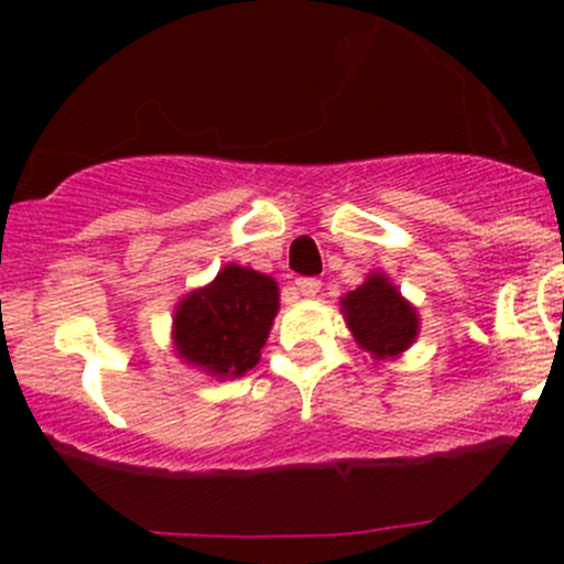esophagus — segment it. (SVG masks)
<instances>
[{
  "mask_svg": "<svg viewBox=\"0 0 564 564\" xmlns=\"http://www.w3.org/2000/svg\"><path fill=\"white\" fill-rule=\"evenodd\" d=\"M294 289H297L303 297H316V294L322 292V281H316V278H297V281H294Z\"/></svg>",
  "mask_w": 564,
  "mask_h": 564,
  "instance_id": "esophagus-1",
  "label": "esophagus"
}]
</instances>
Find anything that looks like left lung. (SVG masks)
Here are the masks:
<instances>
[{
	"instance_id": "obj_1",
	"label": "left lung",
	"mask_w": 564,
	"mask_h": 564,
	"mask_svg": "<svg viewBox=\"0 0 564 564\" xmlns=\"http://www.w3.org/2000/svg\"><path fill=\"white\" fill-rule=\"evenodd\" d=\"M340 314L357 346L384 362L401 357L420 335V314L382 270L371 272L355 292L340 297Z\"/></svg>"
}]
</instances>
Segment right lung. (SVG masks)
Returning <instances> with one entry per match:
<instances>
[{"label": "right lung", "instance_id": "right-lung-1", "mask_svg": "<svg viewBox=\"0 0 564 564\" xmlns=\"http://www.w3.org/2000/svg\"><path fill=\"white\" fill-rule=\"evenodd\" d=\"M281 294L275 278L242 264H226L207 286L176 303L174 355L213 379L246 377L261 360Z\"/></svg>", "mask_w": 564, "mask_h": 564}]
</instances>
